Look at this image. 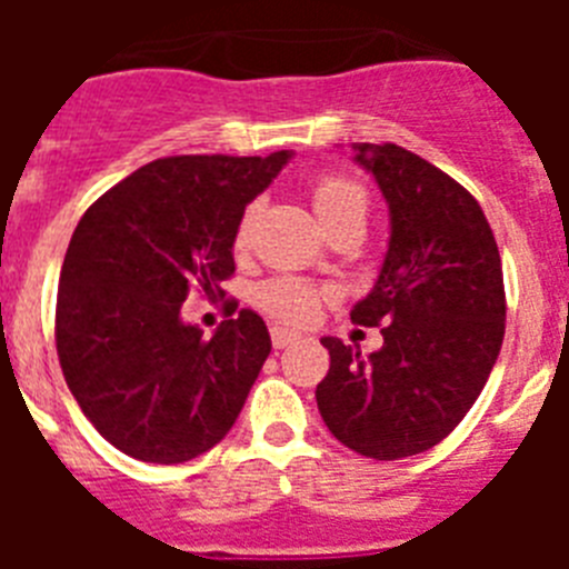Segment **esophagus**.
I'll list each match as a JSON object with an SVG mask.
<instances>
[{"label": "esophagus", "mask_w": 569, "mask_h": 569, "mask_svg": "<svg viewBox=\"0 0 569 569\" xmlns=\"http://www.w3.org/2000/svg\"><path fill=\"white\" fill-rule=\"evenodd\" d=\"M270 339H273L276 350H281V347H288V345H293V341H299L301 336L296 333V330H288V328H270Z\"/></svg>", "instance_id": "34e87169"}]
</instances>
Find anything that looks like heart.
I'll return each mask as SVG.
<instances>
[{
    "instance_id": "obj_1",
    "label": "heart",
    "mask_w": 569,
    "mask_h": 569,
    "mask_svg": "<svg viewBox=\"0 0 569 569\" xmlns=\"http://www.w3.org/2000/svg\"><path fill=\"white\" fill-rule=\"evenodd\" d=\"M310 204L313 213L319 216L321 228L333 230L339 224H361L365 228L367 216V196L356 182L345 179V176H321L310 188ZM256 216H259V204H250L239 219L236 228V248L244 250L253 236ZM321 290L313 288L310 281L296 279V276H279L256 288V305L273 319L290 321V325H305L316 316L321 301Z\"/></svg>"
}]
</instances>
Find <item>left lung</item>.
Masks as SVG:
<instances>
[{
	"label": "left lung",
	"mask_w": 569,
	"mask_h": 569,
	"mask_svg": "<svg viewBox=\"0 0 569 569\" xmlns=\"http://www.w3.org/2000/svg\"><path fill=\"white\" fill-rule=\"evenodd\" d=\"M390 213L385 261L350 319L385 325L370 356L325 336L316 387L330 433L367 459L416 456L453 433L479 399L505 339V279L479 202L399 144H353Z\"/></svg>",
	"instance_id": "left-lung-1"
}]
</instances>
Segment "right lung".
Instances as JSON below:
<instances>
[{
	"mask_svg": "<svg viewBox=\"0 0 569 569\" xmlns=\"http://www.w3.org/2000/svg\"><path fill=\"white\" fill-rule=\"evenodd\" d=\"M293 150L170 156L90 204L64 253L57 353L99 433L150 465L208 453L239 419L270 356L268 325L239 310L213 336L182 319L190 288L233 276L236 228Z\"/></svg>",
	"mask_w": 569,
	"mask_h": 569,
	"instance_id": "1",
	"label": "right lung"
}]
</instances>
